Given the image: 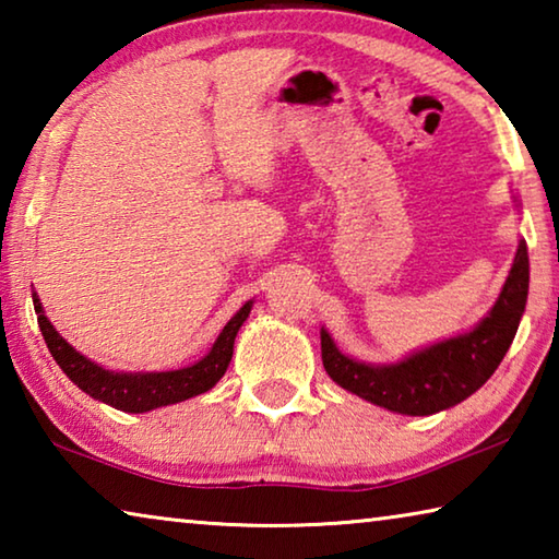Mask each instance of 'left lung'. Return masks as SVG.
<instances>
[{
	"label": "left lung",
	"instance_id": "obj_1",
	"mask_svg": "<svg viewBox=\"0 0 559 559\" xmlns=\"http://www.w3.org/2000/svg\"><path fill=\"white\" fill-rule=\"evenodd\" d=\"M527 286V246L520 239L493 308L466 333L414 349L396 362L374 365L343 353L333 335L320 328L325 372L343 390L396 414L429 416L451 409L480 390L498 370L525 313Z\"/></svg>",
	"mask_w": 559,
	"mask_h": 559
}]
</instances>
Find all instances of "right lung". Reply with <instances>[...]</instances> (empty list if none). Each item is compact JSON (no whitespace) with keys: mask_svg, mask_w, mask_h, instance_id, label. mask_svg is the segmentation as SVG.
<instances>
[{"mask_svg":"<svg viewBox=\"0 0 559 559\" xmlns=\"http://www.w3.org/2000/svg\"><path fill=\"white\" fill-rule=\"evenodd\" d=\"M32 298L46 347H49L51 357L56 359V365L61 367L63 374L69 377L79 390L91 394L93 400L116 406V409L128 414L153 412L157 406L177 404L192 400L197 394L210 392L224 377L226 367H229L236 333H239V328L243 325V320L249 318L253 308V300H246L243 306L236 310L229 323L224 325L219 337L214 340L210 353L202 359H197V362L165 372H126L108 370V367L93 362V359L81 355L73 345L66 343L59 330L51 325V320L46 318L36 290L32 293Z\"/></svg>","mask_w":559,"mask_h":559,"instance_id":"1","label":"right lung"}]
</instances>
